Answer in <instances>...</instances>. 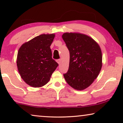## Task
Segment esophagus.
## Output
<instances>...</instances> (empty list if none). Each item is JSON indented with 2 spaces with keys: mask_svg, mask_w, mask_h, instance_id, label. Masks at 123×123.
<instances>
[{
  "mask_svg": "<svg viewBox=\"0 0 123 123\" xmlns=\"http://www.w3.org/2000/svg\"><path fill=\"white\" fill-rule=\"evenodd\" d=\"M56 61H57V63H59V64H60V63H61V60H60V59H58V60H56Z\"/></svg>",
  "mask_w": 123,
  "mask_h": 123,
  "instance_id": "obj_1",
  "label": "esophagus"
}]
</instances>
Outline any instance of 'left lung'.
<instances>
[{
	"label": "left lung",
	"instance_id": "left-lung-1",
	"mask_svg": "<svg viewBox=\"0 0 123 123\" xmlns=\"http://www.w3.org/2000/svg\"><path fill=\"white\" fill-rule=\"evenodd\" d=\"M62 37L70 54L69 68L64 78L73 88L83 90L92 84L100 72V48L86 35L66 32Z\"/></svg>",
	"mask_w": 123,
	"mask_h": 123
}]
</instances>
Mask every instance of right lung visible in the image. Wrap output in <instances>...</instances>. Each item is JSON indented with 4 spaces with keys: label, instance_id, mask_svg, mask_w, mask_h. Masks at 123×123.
<instances>
[{
    "label": "right lung",
    "instance_id": "obj_1",
    "mask_svg": "<svg viewBox=\"0 0 123 123\" xmlns=\"http://www.w3.org/2000/svg\"><path fill=\"white\" fill-rule=\"evenodd\" d=\"M55 34H42L23 44L17 59L18 72L25 82L30 86L45 85L59 66L52 58L50 46Z\"/></svg>",
    "mask_w": 123,
    "mask_h": 123
}]
</instances>
